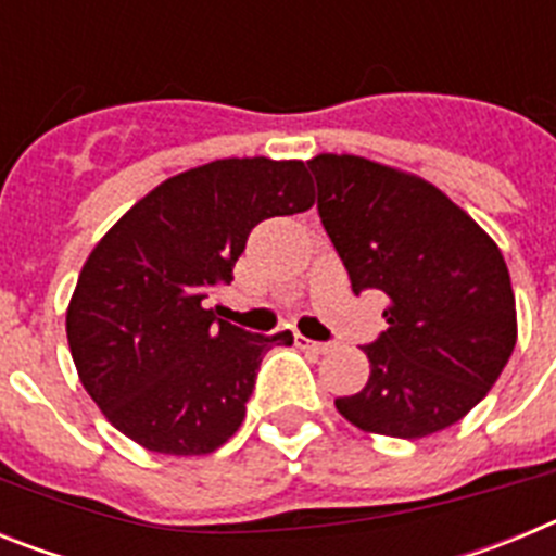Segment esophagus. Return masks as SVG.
<instances>
[{
    "mask_svg": "<svg viewBox=\"0 0 556 556\" xmlns=\"http://www.w3.org/2000/svg\"><path fill=\"white\" fill-rule=\"evenodd\" d=\"M301 348H306V351H312V353L331 351V345H328V342H314V339H306V337H301Z\"/></svg>",
    "mask_w": 556,
    "mask_h": 556,
    "instance_id": "34e87169",
    "label": "esophagus"
}]
</instances>
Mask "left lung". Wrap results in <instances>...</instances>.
Returning <instances> with one entry per match:
<instances>
[{
  "label": "left lung",
  "instance_id": "left-lung-1",
  "mask_svg": "<svg viewBox=\"0 0 556 556\" xmlns=\"http://www.w3.org/2000/svg\"><path fill=\"white\" fill-rule=\"evenodd\" d=\"M317 211L353 292L390 298L370 378L337 397L362 431L420 440L468 415L513 356L518 323L498 244L424 178L358 155L308 161Z\"/></svg>",
  "mask_w": 556,
  "mask_h": 556
}]
</instances>
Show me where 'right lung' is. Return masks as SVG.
Listing matches in <instances>:
<instances>
[{"label":"right lung","mask_w":556,"mask_h":556,"mask_svg":"<svg viewBox=\"0 0 556 556\" xmlns=\"http://www.w3.org/2000/svg\"><path fill=\"white\" fill-rule=\"evenodd\" d=\"M303 161L223 159L141 198L100 239L72 294L66 337L86 392L147 451L200 456L242 426L255 370L292 333L217 320L250 230L312 208Z\"/></svg>","instance_id":"right-lung-1"}]
</instances>
